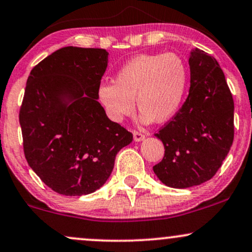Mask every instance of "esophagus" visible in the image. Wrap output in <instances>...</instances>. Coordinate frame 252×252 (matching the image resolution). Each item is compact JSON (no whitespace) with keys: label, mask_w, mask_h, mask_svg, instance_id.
<instances>
[{"label":"esophagus","mask_w":252,"mask_h":252,"mask_svg":"<svg viewBox=\"0 0 252 252\" xmlns=\"http://www.w3.org/2000/svg\"><path fill=\"white\" fill-rule=\"evenodd\" d=\"M132 135H134L135 142H141V141L144 140V135L142 134V132L136 131V130H134V131H132Z\"/></svg>","instance_id":"obj_1"}]
</instances>
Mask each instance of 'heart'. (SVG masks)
<instances>
[{"label": "heart", "mask_w": 252, "mask_h": 252, "mask_svg": "<svg viewBox=\"0 0 252 252\" xmlns=\"http://www.w3.org/2000/svg\"><path fill=\"white\" fill-rule=\"evenodd\" d=\"M187 85L189 70L178 53L141 54L118 70L115 84L98 88V99L112 122L130 116L136 100L142 122L161 123L180 109Z\"/></svg>", "instance_id": "1"}]
</instances>
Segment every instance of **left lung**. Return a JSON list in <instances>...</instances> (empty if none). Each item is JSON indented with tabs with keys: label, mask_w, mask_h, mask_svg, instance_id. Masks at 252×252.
I'll return each mask as SVG.
<instances>
[{
	"label": "left lung",
	"mask_w": 252,
	"mask_h": 252,
	"mask_svg": "<svg viewBox=\"0 0 252 252\" xmlns=\"http://www.w3.org/2000/svg\"><path fill=\"white\" fill-rule=\"evenodd\" d=\"M190 88L186 102L155 136L164 156L153 170L166 186L187 189L210 180L233 142V98L213 57L195 48L189 59Z\"/></svg>",
	"instance_id": "1"
}]
</instances>
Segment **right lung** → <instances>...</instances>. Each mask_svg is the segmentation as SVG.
I'll list each match as a JSON object with an SVG mask.
<instances>
[{
	"label": "right lung",
	"instance_id": "right-lung-1",
	"mask_svg": "<svg viewBox=\"0 0 252 252\" xmlns=\"http://www.w3.org/2000/svg\"><path fill=\"white\" fill-rule=\"evenodd\" d=\"M108 56L102 48L68 46L37 63L27 79L19 116L26 160L59 194L100 189L117 153L132 141L97 100Z\"/></svg>",
	"mask_w": 252,
	"mask_h": 252
}]
</instances>
